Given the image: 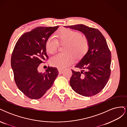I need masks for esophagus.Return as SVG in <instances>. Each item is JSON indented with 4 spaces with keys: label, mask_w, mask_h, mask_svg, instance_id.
<instances>
[{
    "label": "esophagus",
    "mask_w": 127,
    "mask_h": 127,
    "mask_svg": "<svg viewBox=\"0 0 127 127\" xmlns=\"http://www.w3.org/2000/svg\"><path fill=\"white\" fill-rule=\"evenodd\" d=\"M63 69H60V68H58V71H59V74H62V73L63 72Z\"/></svg>",
    "instance_id": "obj_1"
}]
</instances>
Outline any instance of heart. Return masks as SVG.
I'll return each instance as SVG.
<instances>
[{
  "label": "heart",
  "instance_id": "obj_1",
  "mask_svg": "<svg viewBox=\"0 0 127 127\" xmlns=\"http://www.w3.org/2000/svg\"><path fill=\"white\" fill-rule=\"evenodd\" d=\"M58 42L67 44L64 48V51L66 52L59 53L52 57L50 64L52 66L60 69L74 63L76 56L78 58L83 57L89 48L88 39L85 35L69 29L61 30L58 33L57 39L49 38L45 43L47 52L50 54L55 53L58 50Z\"/></svg>",
  "mask_w": 127,
  "mask_h": 127
}]
</instances>
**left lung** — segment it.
I'll return each mask as SVG.
<instances>
[{"label":"left lung","mask_w":127,"mask_h":127,"mask_svg":"<svg viewBox=\"0 0 127 127\" xmlns=\"http://www.w3.org/2000/svg\"><path fill=\"white\" fill-rule=\"evenodd\" d=\"M85 34L89 43L86 54L75 67L83 69L72 75L70 85L77 93L91 96L99 93L106 85L111 74V53L105 37L96 29L83 24L67 26Z\"/></svg>","instance_id":"obj_1"}]
</instances>
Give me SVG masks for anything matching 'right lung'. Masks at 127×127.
<instances>
[{
	"label": "right lung",
	"instance_id": "right-lung-1",
	"mask_svg": "<svg viewBox=\"0 0 127 127\" xmlns=\"http://www.w3.org/2000/svg\"><path fill=\"white\" fill-rule=\"evenodd\" d=\"M58 28L37 27L23 34L15 45L11 57L14 80L18 89L30 98L43 96L58 75L55 67H48L44 72L37 70L39 64L49 58L46 41Z\"/></svg>",
	"mask_w": 127,
	"mask_h": 127
}]
</instances>
